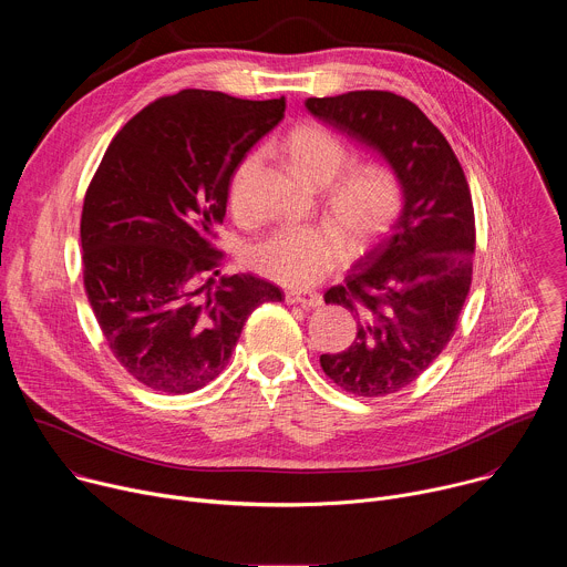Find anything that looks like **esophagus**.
<instances>
[{
  "mask_svg": "<svg viewBox=\"0 0 567 567\" xmlns=\"http://www.w3.org/2000/svg\"><path fill=\"white\" fill-rule=\"evenodd\" d=\"M285 300L289 305H302L305 309H316L322 305V296L316 291H287Z\"/></svg>",
  "mask_w": 567,
  "mask_h": 567,
  "instance_id": "34e87169",
  "label": "esophagus"
}]
</instances>
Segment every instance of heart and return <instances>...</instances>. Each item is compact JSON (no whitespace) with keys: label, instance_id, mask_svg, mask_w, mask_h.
I'll return each instance as SVG.
<instances>
[{"label":"heart","instance_id":"1","mask_svg":"<svg viewBox=\"0 0 567 567\" xmlns=\"http://www.w3.org/2000/svg\"><path fill=\"white\" fill-rule=\"evenodd\" d=\"M287 150L298 173L318 188L328 190V208L352 245H365L396 215L401 188L394 173L370 164L348 173V147L326 127L300 125L287 138ZM256 168V156L241 161L230 177L228 202L235 213H247V182ZM346 256V237L332 224H285L247 249V265L260 276L285 287H309L332 271Z\"/></svg>","mask_w":567,"mask_h":567}]
</instances>
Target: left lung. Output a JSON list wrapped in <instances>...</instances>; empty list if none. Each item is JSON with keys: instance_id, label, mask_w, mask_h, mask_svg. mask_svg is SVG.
Masks as SVG:
<instances>
[{"instance_id": "1", "label": "left lung", "mask_w": 567, "mask_h": 567, "mask_svg": "<svg viewBox=\"0 0 567 567\" xmlns=\"http://www.w3.org/2000/svg\"><path fill=\"white\" fill-rule=\"evenodd\" d=\"M307 112L374 152L394 173L401 210L377 245L326 291L357 316V339L320 368L357 396H383L415 381L446 348L473 271L471 193L444 134L390 92L307 99Z\"/></svg>"}]
</instances>
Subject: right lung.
<instances>
[{"instance_id":"obj_1","label":"right lung","mask_w":567,"mask_h":567,"mask_svg":"<svg viewBox=\"0 0 567 567\" xmlns=\"http://www.w3.org/2000/svg\"><path fill=\"white\" fill-rule=\"evenodd\" d=\"M282 116L285 99L184 90L138 112L101 161L80 219L85 289L118 363L156 392L210 383L249 313L282 300L251 274L213 278L230 177Z\"/></svg>"}]
</instances>
